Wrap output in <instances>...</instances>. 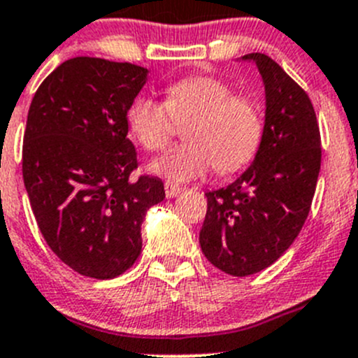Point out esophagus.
<instances>
[{"instance_id":"34e87169","label":"esophagus","mask_w":358,"mask_h":358,"mask_svg":"<svg viewBox=\"0 0 358 358\" xmlns=\"http://www.w3.org/2000/svg\"><path fill=\"white\" fill-rule=\"evenodd\" d=\"M164 189H166V198H175V196H178L180 192L183 190L182 187L175 185V183H171V182L164 183Z\"/></svg>"}]
</instances>
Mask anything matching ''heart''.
<instances>
[{"label":"heart","mask_w":358,"mask_h":358,"mask_svg":"<svg viewBox=\"0 0 358 358\" xmlns=\"http://www.w3.org/2000/svg\"><path fill=\"white\" fill-rule=\"evenodd\" d=\"M187 143L150 164L155 175L189 182L215 166L229 175L255 159L263 138V109L255 96L235 93L213 76H189L166 88V100L138 96L127 111L132 138L146 152L169 145L176 123H187Z\"/></svg>","instance_id":"heart-1"}]
</instances>
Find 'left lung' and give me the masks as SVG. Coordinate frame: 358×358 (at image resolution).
<instances>
[{
  "label": "left lung",
  "instance_id": "left-lung-1",
  "mask_svg": "<svg viewBox=\"0 0 358 358\" xmlns=\"http://www.w3.org/2000/svg\"><path fill=\"white\" fill-rule=\"evenodd\" d=\"M265 83L266 115L255 162L231 185L205 192L199 245L235 277L258 273L295 242L310 212L322 166V136L309 95L272 58L250 52Z\"/></svg>",
  "mask_w": 358,
  "mask_h": 358
}]
</instances>
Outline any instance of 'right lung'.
I'll use <instances>...</instances> for the list:
<instances>
[{
  "instance_id": "1",
  "label": "right lung",
  "mask_w": 358,
  "mask_h": 358,
  "mask_svg": "<svg viewBox=\"0 0 358 358\" xmlns=\"http://www.w3.org/2000/svg\"><path fill=\"white\" fill-rule=\"evenodd\" d=\"M146 72L127 62L66 59L29 106L22 178L33 215L52 252L93 279L118 277L136 263L146 210L166 196L162 180L132 178L139 162L127 111Z\"/></svg>"
}]
</instances>
